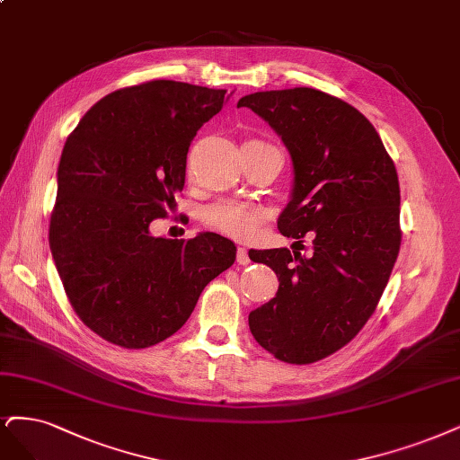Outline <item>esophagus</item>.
<instances>
[{"instance_id":"1","label":"esophagus","mask_w":460,"mask_h":460,"mask_svg":"<svg viewBox=\"0 0 460 460\" xmlns=\"http://www.w3.org/2000/svg\"><path fill=\"white\" fill-rule=\"evenodd\" d=\"M235 259H237V264H242V266H247V264L251 262V259H249V255H247V249H245V247H237V251H235Z\"/></svg>"}]
</instances>
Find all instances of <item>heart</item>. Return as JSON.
I'll return each instance as SVG.
<instances>
[{"label": "heart", "mask_w": 460, "mask_h": 460, "mask_svg": "<svg viewBox=\"0 0 460 460\" xmlns=\"http://www.w3.org/2000/svg\"><path fill=\"white\" fill-rule=\"evenodd\" d=\"M264 218L266 215L261 208L240 199H218L203 211L205 225L235 240H252Z\"/></svg>", "instance_id": "b5f03b06"}]
</instances>
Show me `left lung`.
<instances>
[{
	"instance_id": "left-lung-1",
	"label": "left lung",
	"mask_w": 460,
	"mask_h": 460,
	"mask_svg": "<svg viewBox=\"0 0 460 460\" xmlns=\"http://www.w3.org/2000/svg\"><path fill=\"white\" fill-rule=\"evenodd\" d=\"M242 106L291 154L293 192L279 232L314 237L310 257L285 247L249 255L279 281L276 296L249 314V329L278 359L305 366L350 342L383 296L402 243L398 172L369 119L323 91H261Z\"/></svg>"
}]
</instances>
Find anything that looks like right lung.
<instances>
[{"label":"right lung","instance_id":"obj_1","mask_svg":"<svg viewBox=\"0 0 460 460\" xmlns=\"http://www.w3.org/2000/svg\"><path fill=\"white\" fill-rule=\"evenodd\" d=\"M226 99V89L154 79L106 94L66 138L49 247L72 308L108 342L165 341L235 261V245L213 232L150 234L175 209L190 142Z\"/></svg>","mask_w":460,"mask_h":460}]
</instances>
